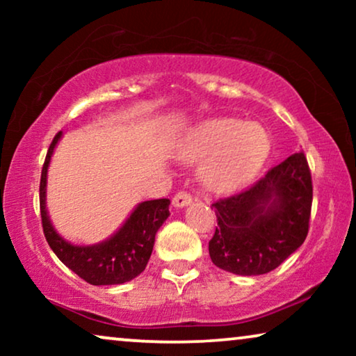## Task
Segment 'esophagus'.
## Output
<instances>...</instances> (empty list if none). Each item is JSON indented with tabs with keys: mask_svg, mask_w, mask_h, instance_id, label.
Returning a JSON list of instances; mask_svg holds the SVG:
<instances>
[{
	"mask_svg": "<svg viewBox=\"0 0 356 356\" xmlns=\"http://www.w3.org/2000/svg\"><path fill=\"white\" fill-rule=\"evenodd\" d=\"M191 201H193L191 193H188V191H184V189H181V191H178L177 194H175L172 202H173L175 207H184V206H188V204H191Z\"/></svg>",
	"mask_w": 356,
	"mask_h": 356,
	"instance_id": "esophagus-1",
	"label": "esophagus"
}]
</instances>
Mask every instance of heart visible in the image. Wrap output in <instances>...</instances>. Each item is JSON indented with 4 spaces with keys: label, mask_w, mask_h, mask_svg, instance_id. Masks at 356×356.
Segmentation results:
<instances>
[{
    "label": "heart",
    "mask_w": 356,
    "mask_h": 356,
    "mask_svg": "<svg viewBox=\"0 0 356 356\" xmlns=\"http://www.w3.org/2000/svg\"><path fill=\"white\" fill-rule=\"evenodd\" d=\"M270 140L266 129L256 123L233 118L204 121L179 145V154L189 162L207 159L202 179L216 191L240 188L266 162Z\"/></svg>",
    "instance_id": "1"
}]
</instances>
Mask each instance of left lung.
I'll list each match as a JSON object with an SVG mask.
<instances>
[{
	"label": "left lung",
	"instance_id": "obj_1",
	"mask_svg": "<svg viewBox=\"0 0 356 356\" xmlns=\"http://www.w3.org/2000/svg\"><path fill=\"white\" fill-rule=\"evenodd\" d=\"M313 179L296 152L266 177L212 204L217 227L209 241L213 264L236 275L274 270L298 250L309 230Z\"/></svg>",
	"mask_w": 356,
	"mask_h": 356
}]
</instances>
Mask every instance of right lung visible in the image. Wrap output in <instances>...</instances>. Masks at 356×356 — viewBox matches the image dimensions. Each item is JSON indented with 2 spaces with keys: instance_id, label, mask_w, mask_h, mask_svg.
<instances>
[{
  "instance_id": "1",
  "label": "right lung",
  "mask_w": 356,
  "mask_h": 356,
  "mask_svg": "<svg viewBox=\"0 0 356 356\" xmlns=\"http://www.w3.org/2000/svg\"><path fill=\"white\" fill-rule=\"evenodd\" d=\"M61 138L58 133L48 147L40 177V216L48 245L63 264L90 285H116L133 280L147 266L155 233L170 216V199L140 202L124 225L110 240L94 246H74L51 227L45 206L47 170L53 149Z\"/></svg>"
}]
</instances>
